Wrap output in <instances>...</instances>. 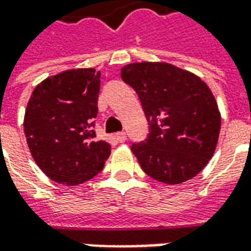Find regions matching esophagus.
Returning <instances> with one entry per match:
<instances>
[{"label":"esophagus","instance_id":"34e87169","mask_svg":"<svg viewBox=\"0 0 251 251\" xmlns=\"http://www.w3.org/2000/svg\"><path fill=\"white\" fill-rule=\"evenodd\" d=\"M115 138H117V141L118 142H125L126 141V133L125 131H120V133H117V134H115Z\"/></svg>","mask_w":251,"mask_h":251}]
</instances>
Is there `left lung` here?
Returning <instances> with one entry per match:
<instances>
[{
	"mask_svg": "<svg viewBox=\"0 0 251 251\" xmlns=\"http://www.w3.org/2000/svg\"><path fill=\"white\" fill-rule=\"evenodd\" d=\"M121 77L141 100L147 140L131 151L142 171L165 184L192 179L215 152L221 113L208 86L192 72L168 63H133Z\"/></svg>",
	"mask_w": 251,
	"mask_h": 251,
	"instance_id": "1",
	"label": "left lung"
}]
</instances>
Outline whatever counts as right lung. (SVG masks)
<instances>
[{
  "instance_id": "1",
  "label": "right lung",
  "mask_w": 251,
  "mask_h": 251,
  "mask_svg": "<svg viewBox=\"0 0 251 251\" xmlns=\"http://www.w3.org/2000/svg\"><path fill=\"white\" fill-rule=\"evenodd\" d=\"M100 72L77 68L37 84L25 110L30 154L56 183L76 185L103 168L111 147L95 134Z\"/></svg>"
}]
</instances>
